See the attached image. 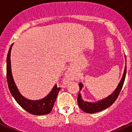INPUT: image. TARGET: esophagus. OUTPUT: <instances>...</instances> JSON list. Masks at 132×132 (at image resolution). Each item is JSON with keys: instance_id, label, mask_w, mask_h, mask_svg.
<instances>
[{"instance_id": "esophagus-1", "label": "esophagus", "mask_w": 132, "mask_h": 132, "mask_svg": "<svg viewBox=\"0 0 132 132\" xmlns=\"http://www.w3.org/2000/svg\"><path fill=\"white\" fill-rule=\"evenodd\" d=\"M65 79L67 81H70L73 79V75L71 70H67L65 74Z\"/></svg>"}]
</instances>
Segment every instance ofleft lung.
<instances>
[{
    "label": "left lung",
    "mask_w": 132,
    "mask_h": 132,
    "mask_svg": "<svg viewBox=\"0 0 132 132\" xmlns=\"http://www.w3.org/2000/svg\"><path fill=\"white\" fill-rule=\"evenodd\" d=\"M125 59L126 66L125 68H124V71H123V76H122V79H121L120 81L119 82L118 85L117 86V87H116V88L115 89V90H114L110 95L107 96L105 98L102 99L101 101H97V102H91L84 101L82 98V96H81V94H80V92H79L77 97V102L79 108L82 110V111L85 112L86 113H89V114L98 112L102 111L103 110L110 107L114 102H115V101L116 100L119 94L120 93L122 87H123L124 80H125L126 75V55ZM79 88H80V90H82V87H83V85H82V82H80V83L79 84Z\"/></svg>",
    "instance_id": "obj_1"
}]
</instances>
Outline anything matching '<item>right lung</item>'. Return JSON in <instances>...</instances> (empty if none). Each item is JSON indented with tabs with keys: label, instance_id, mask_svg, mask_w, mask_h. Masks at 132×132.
<instances>
[{
	"label": "right lung",
	"instance_id": "right-lung-1",
	"mask_svg": "<svg viewBox=\"0 0 132 132\" xmlns=\"http://www.w3.org/2000/svg\"><path fill=\"white\" fill-rule=\"evenodd\" d=\"M13 44H12L9 49V53L7 55L6 58V77L8 85L15 101L26 111L34 115H45L50 114L52 110L54 103L56 101L58 93L60 90L61 88H58L57 85H55L52 90L47 96L44 98L37 101L30 100L22 96L18 88L16 87L14 80L11 70V61H10V53H11L12 47Z\"/></svg>",
	"mask_w": 132,
	"mask_h": 132
}]
</instances>
